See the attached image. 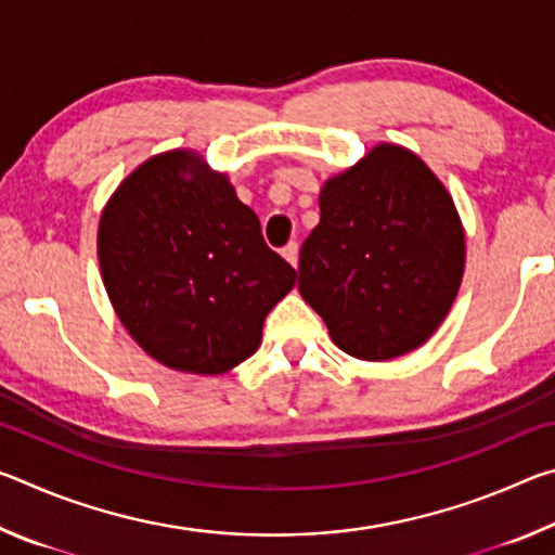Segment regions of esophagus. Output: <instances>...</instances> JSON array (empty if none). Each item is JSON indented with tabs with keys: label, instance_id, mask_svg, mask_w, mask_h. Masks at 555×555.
<instances>
[{
	"label": "esophagus",
	"instance_id": "34e87169",
	"mask_svg": "<svg viewBox=\"0 0 555 555\" xmlns=\"http://www.w3.org/2000/svg\"><path fill=\"white\" fill-rule=\"evenodd\" d=\"M281 255L286 257L288 264H294V267H296V264H298V242H288L286 247L281 249Z\"/></svg>",
	"mask_w": 555,
	"mask_h": 555
}]
</instances>
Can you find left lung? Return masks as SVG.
Returning <instances> with one entry per match:
<instances>
[{
    "instance_id": "1",
    "label": "left lung",
    "mask_w": 555,
    "mask_h": 555,
    "mask_svg": "<svg viewBox=\"0 0 555 555\" xmlns=\"http://www.w3.org/2000/svg\"><path fill=\"white\" fill-rule=\"evenodd\" d=\"M463 267V224L443 183L406 149L379 144L323 185L298 291L343 352L393 360L443 323Z\"/></svg>"
}]
</instances>
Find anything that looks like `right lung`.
<instances>
[{
    "mask_svg": "<svg viewBox=\"0 0 555 555\" xmlns=\"http://www.w3.org/2000/svg\"><path fill=\"white\" fill-rule=\"evenodd\" d=\"M98 255L129 335L166 367L220 374L257 352L296 284L255 210L193 152L149 158L112 195Z\"/></svg>",
    "mask_w": 555,
    "mask_h": 555,
    "instance_id": "add662e5",
    "label": "right lung"
}]
</instances>
